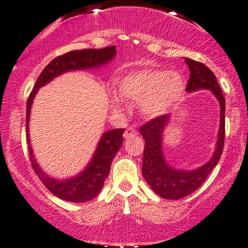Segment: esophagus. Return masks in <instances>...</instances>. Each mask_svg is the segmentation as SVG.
<instances>
[{
	"mask_svg": "<svg viewBox=\"0 0 248 248\" xmlns=\"http://www.w3.org/2000/svg\"><path fill=\"white\" fill-rule=\"evenodd\" d=\"M123 136H124L125 139H129V138H131V137L137 136V131L135 129H132V127H127V129L125 130Z\"/></svg>",
	"mask_w": 248,
	"mask_h": 248,
	"instance_id": "obj_1",
	"label": "esophagus"
}]
</instances>
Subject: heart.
Instances as JSON below:
<instances>
[{"label": "heart", "instance_id": "obj_1", "mask_svg": "<svg viewBox=\"0 0 248 248\" xmlns=\"http://www.w3.org/2000/svg\"><path fill=\"white\" fill-rule=\"evenodd\" d=\"M185 80L179 73L166 69H141L129 73L117 81L118 95L123 100L140 103L141 111L154 118L170 111L185 94ZM113 107L121 109L118 97H112Z\"/></svg>", "mask_w": 248, "mask_h": 248}]
</instances>
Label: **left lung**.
Masks as SVG:
<instances>
[{
    "label": "left lung",
    "mask_w": 248,
    "mask_h": 248,
    "mask_svg": "<svg viewBox=\"0 0 248 248\" xmlns=\"http://www.w3.org/2000/svg\"><path fill=\"white\" fill-rule=\"evenodd\" d=\"M185 61L190 71L186 90L188 93L200 89L211 90L220 104V125L214 155L205 165L194 170H181L170 167L162 154V133L170 122V115L159 116L140 127V135L145 139L142 175L154 193L167 200L183 199L202 186L219 161L225 139V98L216 77L204 63L189 58H185Z\"/></svg>",
    "instance_id": "left-lung-1"
}]
</instances>
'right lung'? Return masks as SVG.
Listing matches in <instances>:
<instances>
[{
  "mask_svg": "<svg viewBox=\"0 0 248 248\" xmlns=\"http://www.w3.org/2000/svg\"><path fill=\"white\" fill-rule=\"evenodd\" d=\"M116 55V46H108L106 48H87L81 51H71L59 55L48 63L43 72L40 73L37 82L29 96L26 103V139L29 144V155H30L31 166L39 180L46 188L59 199L68 202L83 203L93 200L97 196L101 189L103 188L104 181L109 175L110 166L116 153L123 142L124 129H115L103 133L101 140L98 141L94 156L84 168L83 171L74 177L67 180H57L45 174L42 168L38 166L33 158L32 148L29 137V119L32 102L36 96L38 89L45 86L54 78L59 77L65 72L78 71V69L97 68L102 65L111 61Z\"/></svg>",
  "mask_w": 248,
  "mask_h": 248,
  "instance_id": "1",
  "label": "right lung"
}]
</instances>
